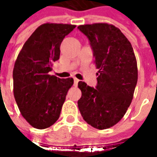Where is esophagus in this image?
<instances>
[{
    "mask_svg": "<svg viewBox=\"0 0 157 157\" xmlns=\"http://www.w3.org/2000/svg\"><path fill=\"white\" fill-rule=\"evenodd\" d=\"M74 82H75V85H77L79 82V80L77 78H75L74 79Z\"/></svg>",
    "mask_w": 157,
    "mask_h": 157,
    "instance_id": "1",
    "label": "esophagus"
}]
</instances>
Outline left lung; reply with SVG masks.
<instances>
[{"label": "left lung", "mask_w": 157, "mask_h": 157, "mask_svg": "<svg viewBox=\"0 0 157 157\" xmlns=\"http://www.w3.org/2000/svg\"><path fill=\"white\" fill-rule=\"evenodd\" d=\"M78 29L88 38L99 69L95 88L78 82L82 92L79 110L93 127L110 128L123 118L131 105L138 76L136 55L127 38L112 24H85Z\"/></svg>", "instance_id": "8db88e82"}]
</instances>
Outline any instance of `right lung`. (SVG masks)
Masks as SVG:
<instances>
[{
    "instance_id": "right-lung-1",
    "label": "right lung",
    "mask_w": 157,
    "mask_h": 157,
    "mask_svg": "<svg viewBox=\"0 0 157 157\" xmlns=\"http://www.w3.org/2000/svg\"><path fill=\"white\" fill-rule=\"evenodd\" d=\"M75 25L44 23L21 48L13 72V94L25 120L34 128L45 129L59 118L74 79L51 75L52 63L59 60L60 45Z\"/></svg>"
}]
</instances>
